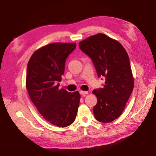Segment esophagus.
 <instances>
[{"mask_svg":"<svg viewBox=\"0 0 156 156\" xmlns=\"http://www.w3.org/2000/svg\"><path fill=\"white\" fill-rule=\"evenodd\" d=\"M80 95L84 96V95H86L88 94V91H84V90H80Z\"/></svg>","mask_w":156,"mask_h":156,"instance_id":"1","label":"esophagus"}]
</instances>
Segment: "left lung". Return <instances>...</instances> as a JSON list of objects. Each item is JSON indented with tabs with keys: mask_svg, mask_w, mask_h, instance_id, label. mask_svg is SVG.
Wrapping results in <instances>:
<instances>
[{
	"mask_svg": "<svg viewBox=\"0 0 156 156\" xmlns=\"http://www.w3.org/2000/svg\"><path fill=\"white\" fill-rule=\"evenodd\" d=\"M79 48L91 58L98 77H105L104 87L93 90L98 98L93 114L100 122H111L123 112L134 89L128 55L119 42L102 33L80 41Z\"/></svg>",
	"mask_w": 156,
	"mask_h": 156,
	"instance_id": "1",
	"label": "left lung"
}]
</instances>
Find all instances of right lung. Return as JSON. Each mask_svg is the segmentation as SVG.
I'll return each mask as SVG.
<instances>
[{
    "label": "right lung",
    "instance_id": "obj_1",
    "mask_svg": "<svg viewBox=\"0 0 156 156\" xmlns=\"http://www.w3.org/2000/svg\"><path fill=\"white\" fill-rule=\"evenodd\" d=\"M76 43H53L36 50L28 63L26 88L39 113L52 125L64 127L74 121L80 103L78 91L59 89L66 61Z\"/></svg>",
    "mask_w": 156,
    "mask_h": 156
}]
</instances>
